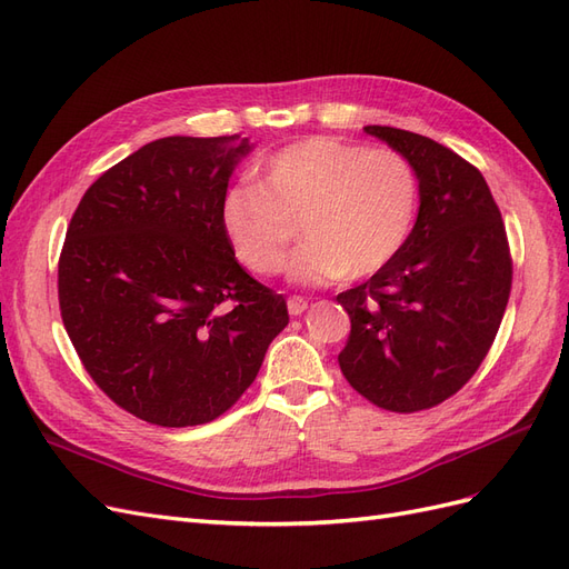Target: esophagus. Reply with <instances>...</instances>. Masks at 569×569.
Listing matches in <instances>:
<instances>
[{"mask_svg":"<svg viewBox=\"0 0 569 569\" xmlns=\"http://www.w3.org/2000/svg\"><path fill=\"white\" fill-rule=\"evenodd\" d=\"M308 308V301L303 299V297H289L287 299V311L291 313V316H301L303 311Z\"/></svg>","mask_w":569,"mask_h":569,"instance_id":"34e87169","label":"esophagus"}]
</instances>
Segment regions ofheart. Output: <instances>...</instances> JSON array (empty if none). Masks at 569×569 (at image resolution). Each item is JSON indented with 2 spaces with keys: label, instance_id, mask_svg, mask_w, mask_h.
Segmentation results:
<instances>
[{
  "label": "heart",
  "instance_id": "obj_1",
  "mask_svg": "<svg viewBox=\"0 0 569 569\" xmlns=\"http://www.w3.org/2000/svg\"><path fill=\"white\" fill-rule=\"evenodd\" d=\"M418 176L393 149H366L337 137H306L274 151L261 182H237L220 199L226 237L249 270L280 272L301 218L306 242L289 280L330 284L389 263L418 213Z\"/></svg>",
  "mask_w": 569,
  "mask_h": 569
}]
</instances>
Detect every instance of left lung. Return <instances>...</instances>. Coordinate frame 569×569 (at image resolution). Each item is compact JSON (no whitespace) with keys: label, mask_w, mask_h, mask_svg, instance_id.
<instances>
[{"label":"left lung","mask_w":569,"mask_h":569,"mask_svg":"<svg viewBox=\"0 0 569 569\" xmlns=\"http://www.w3.org/2000/svg\"><path fill=\"white\" fill-rule=\"evenodd\" d=\"M363 130L408 159L420 209L391 261L337 297L351 318L339 368L370 403L416 412L453 396L489 353L510 297L508 237L472 163L416 132Z\"/></svg>","instance_id":"obj_1"}]
</instances>
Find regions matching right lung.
<instances>
[{"label":"right lung","instance_id":"right-lung-1","mask_svg":"<svg viewBox=\"0 0 569 569\" xmlns=\"http://www.w3.org/2000/svg\"><path fill=\"white\" fill-rule=\"evenodd\" d=\"M253 144L161 137L109 168L59 258L68 337L97 387L134 418L194 427L256 380L287 301L237 263L220 199Z\"/></svg>","mask_w":569,"mask_h":569}]
</instances>
